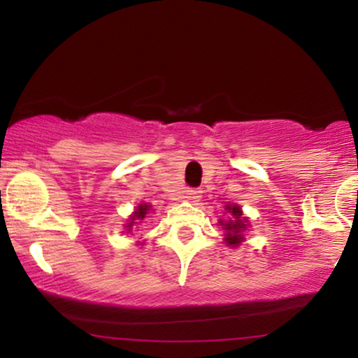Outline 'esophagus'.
Returning a JSON list of instances; mask_svg holds the SVG:
<instances>
[{
	"label": "esophagus",
	"mask_w": 358,
	"mask_h": 358,
	"mask_svg": "<svg viewBox=\"0 0 358 358\" xmlns=\"http://www.w3.org/2000/svg\"><path fill=\"white\" fill-rule=\"evenodd\" d=\"M185 194H187V198L189 201H198L201 198V189L198 188H188L187 192H185Z\"/></svg>",
	"instance_id": "1"
}]
</instances>
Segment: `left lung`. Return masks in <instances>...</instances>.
Masks as SVG:
<instances>
[{"mask_svg":"<svg viewBox=\"0 0 358 358\" xmlns=\"http://www.w3.org/2000/svg\"><path fill=\"white\" fill-rule=\"evenodd\" d=\"M226 210L231 213L233 220L226 221V223L220 221L221 226H224V229H226L224 241H226V244H229V246H238V244L243 241L241 231H244V228H246V224H244L241 208H239L238 205H228V206H226Z\"/></svg>","mask_w":358,"mask_h":358,"instance_id":"8db88e82","label":"left lung"}]
</instances>
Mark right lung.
<instances>
[{
	"instance_id": "right-lung-1",
	"label": "right lung",
	"mask_w": 358,
	"mask_h": 358,
	"mask_svg": "<svg viewBox=\"0 0 358 358\" xmlns=\"http://www.w3.org/2000/svg\"><path fill=\"white\" fill-rule=\"evenodd\" d=\"M148 210H150V206H148V205H140L137 210H135V213L132 215V218H130L132 221H130L129 226H127V228H129V231H130V229H132V224H134L135 220H143V218H145V215L148 213Z\"/></svg>"
}]
</instances>
